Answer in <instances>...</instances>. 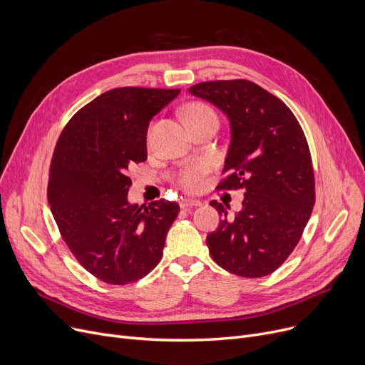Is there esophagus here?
Segmentation results:
<instances>
[{
  "label": "esophagus",
  "instance_id": "esophagus-1",
  "mask_svg": "<svg viewBox=\"0 0 365 365\" xmlns=\"http://www.w3.org/2000/svg\"><path fill=\"white\" fill-rule=\"evenodd\" d=\"M201 201L198 200H182L180 201V207L182 208H192V207H200Z\"/></svg>",
  "mask_w": 365,
  "mask_h": 365
}]
</instances>
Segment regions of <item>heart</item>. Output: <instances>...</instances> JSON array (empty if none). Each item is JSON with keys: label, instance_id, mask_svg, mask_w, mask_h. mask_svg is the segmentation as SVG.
<instances>
[{"label": "heart", "instance_id": "obj_1", "mask_svg": "<svg viewBox=\"0 0 365 365\" xmlns=\"http://www.w3.org/2000/svg\"><path fill=\"white\" fill-rule=\"evenodd\" d=\"M183 118L187 124V127H192L194 124H198L201 121H205L208 118H217L213 109L201 102H192L189 103L183 109ZM212 168V163L205 158H201L198 161H194L189 164L182 173H180V185L186 190H197L204 180V176Z\"/></svg>", "mask_w": 365, "mask_h": 365}]
</instances>
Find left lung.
Returning a JSON list of instances; mask_svg holds the SVG:
<instances>
[{
  "label": "left lung",
  "mask_w": 365,
  "mask_h": 365,
  "mask_svg": "<svg viewBox=\"0 0 365 365\" xmlns=\"http://www.w3.org/2000/svg\"><path fill=\"white\" fill-rule=\"evenodd\" d=\"M189 93L219 108L231 125V145L219 189L244 187L242 210L207 235L213 260L244 278L269 275L297 245L315 204V179L308 142L277 96L247 80L207 81ZM229 208V205H227Z\"/></svg>",
  "instance_id": "obj_1"
}]
</instances>
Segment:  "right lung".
<instances>
[{"instance_id":"right-lung-1","label":"right lung","mask_w":365,"mask_h":365,"mask_svg":"<svg viewBox=\"0 0 365 365\" xmlns=\"http://www.w3.org/2000/svg\"><path fill=\"white\" fill-rule=\"evenodd\" d=\"M179 93L109 90L76 112L56 143L47 187L53 217L75 259L103 282L138 281L163 257L180 207L130 204L127 171L148 158L149 121Z\"/></svg>"}]
</instances>
